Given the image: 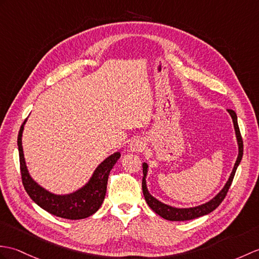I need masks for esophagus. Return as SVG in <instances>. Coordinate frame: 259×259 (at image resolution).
Segmentation results:
<instances>
[{"label":"esophagus","instance_id":"esophagus-1","mask_svg":"<svg viewBox=\"0 0 259 259\" xmlns=\"http://www.w3.org/2000/svg\"><path fill=\"white\" fill-rule=\"evenodd\" d=\"M129 146H130L131 151L140 152L144 148H146V143H144L143 139H141V138H136V139H134L130 142Z\"/></svg>","mask_w":259,"mask_h":259}]
</instances>
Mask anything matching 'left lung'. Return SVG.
Masks as SVG:
<instances>
[{"mask_svg": "<svg viewBox=\"0 0 259 259\" xmlns=\"http://www.w3.org/2000/svg\"><path fill=\"white\" fill-rule=\"evenodd\" d=\"M230 112V115L233 119L234 122V128H235V132H236V138H237V142H238V157L237 160L235 162V165H234V169L231 173V177L228 179V181L226 182L225 186L223 188L220 193L216 195L214 198H212L211 201L202 204L200 206H195V207H190V208H177V207H172L170 205H166L164 203H161L160 201H158L157 198H154L151 194L149 193V191L147 189V184H146V177H147V172H148V164L143 163V178H142V192L144 198H146V202L148 203V205L150 206V208L157 213L158 215H160L161 218H163L167 221H189V220H193V219H197L200 216L206 215L208 213L213 212L214 209L218 207L220 204L223 202V200L225 198L228 189L233 182L234 176H235V172L238 164L240 163V160L243 158V139L242 136H240V131H239V127L237 123V116L234 110L228 109L227 110Z\"/></svg>", "mask_w": 259, "mask_h": 259, "instance_id": "8db88e82", "label": "left lung"}]
</instances>
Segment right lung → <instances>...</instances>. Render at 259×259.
<instances>
[{"label": "right lung", "mask_w": 259, "mask_h": 259, "mask_svg": "<svg viewBox=\"0 0 259 259\" xmlns=\"http://www.w3.org/2000/svg\"><path fill=\"white\" fill-rule=\"evenodd\" d=\"M25 122L26 119L19 131L17 146H19L22 182L29 197L48 213L62 219L81 220L97 212L105 200L108 177L121 155L120 152L111 154L104 162H101L95 170L89 182L80 190L68 195H55L36 183L27 171L22 147V134Z\"/></svg>", "instance_id": "1"}]
</instances>
